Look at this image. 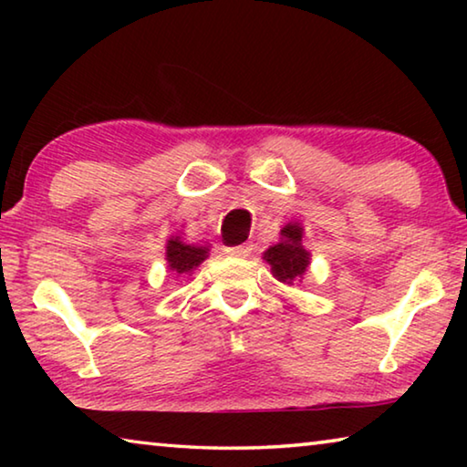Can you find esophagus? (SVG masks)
Segmentation results:
<instances>
[{
    "instance_id": "34e87169",
    "label": "esophagus",
    "mask_w": 467,
    "mask_h": 467,
    "mask_svg": "<svg viewBox=\"0 0 467 467\" xmlns=\"http://www.w3.org/2000/svg\"><path fill=\"white\" fill-rule=\"evenodd\" d=\"M253 251V244L251 243H243V244H236V247H228L226 253L233 257H249Z\"/></svg>"
}]
</instances>
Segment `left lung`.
<instances>
[{
  "label": "left lung",
  "mask_w": 467,
  "mask_h": 467,
  "mask_svg": "<svg viewBox=\"0 0 467 467\" xmlns=\"http://www.w3.org/2000/svg\"><path fill=\"white\" fill-rule=\"evenodd\" d=\"M282 241L264 253V259L272 265L274 278L284 284H292L309 267L311 253L303 247V228L296 223H288L280 231Z\"/></svg>",
  "instance_id": "8db88e82"
}]
</instances>
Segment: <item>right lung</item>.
Wrapping results in <instances>:
<instances>
[{"label": "right lung", "mask_w": 467, "mask_h": 467, "mask_svg": "<svg viewBox=\"0 0 467 467\" xmlns=\"http://www.w3.org/2000/svg\"><path fill=\"white\" fill-rule=\"evenodd\" d=\"M208 247H193L181 241V236H172L167 241L169 270L175 274H192L208 257Z\"/></svg>", "instance_id": "1"}]
</instances>
